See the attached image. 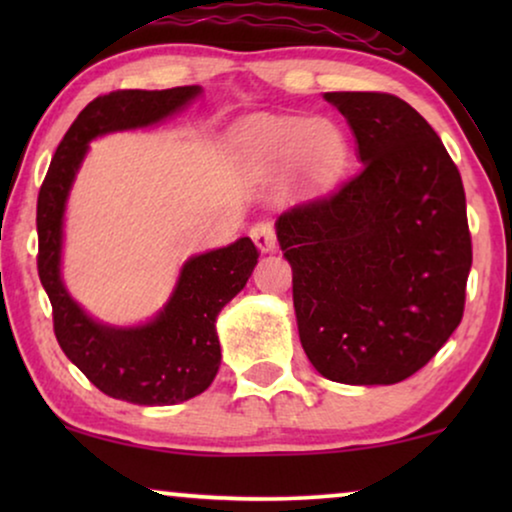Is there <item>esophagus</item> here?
<instances>
[{"mask_svg":"<svg viewBox=\"0 0 512 512\" xmlns=\"http://www.w3.org/2000/svg\"><path fill=\"white\" fill-rule=\"evenodd\" d=\"M249 235L261 251H272L277 247V230H275V223H272L270 219L256 221L254 226H251Z\"/></svg>","mask_w":512,"mask_h":512,"instance_id":"1","label":"esophagus"}]
</instances>
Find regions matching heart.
<instances>
[{"label":"heart","instance_id":"1","mask_svg":"<svg viewBox=\"0 0 512 512\" xmlns=\"http://www.w3.org/2000/svg\"><path fill=\"white\" fill-rule=\"evenodd\" d=\"M237 144L256 160L296 156L300 170L314 181H326L340 170L347 144L342 132L324 118H251L237 130Z\"/></svg>","mask_w":512,"mask_h":512}]
</instances>
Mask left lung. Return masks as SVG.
Instances as JSON below:
<instances>
[{"label": "left lung", "instance_id": "left-lung-1", "mask_svg": "<svg viewBox=\"0 0 512 512\" xmlns=\"http://www.w3.org/2000/svg\"><path fill=\"white\" fill-rule=\"evenodd\" d=\"M324 97L347 118L363 167L275 223L300 342L328 380L396 384L464 317L473 263L464 184L436 130L401 97Z\"/></svg>", "mask_w": 512, "mask_h": 512}]
</instances>
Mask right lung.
Returning a JSON list of instances; mask_svg holds the SVG:
<instances>
[{
    "mask_svg": "<svg viewBox=\"0 0 512 512\" xmlns=\"http://www.w3.org/2000/svg\"><path fill=\"white\" fill-rule=\"evenodd\" d=\"M198 86L114 90L76 116L48 167L37 200L39 279L53 305V331L67 359L102 394L137 405H174L205 391L221 363L216 317L244 289L258 249L249 237L188 258L163 312L137 328L97 324L69 298L60 279L62 214L90 139L144 128L177 114Z\"/></svg>",
    "mask_w": 512,
    "mask_h": 512,
    "instance_id": "1",
    "label": "right lung"
}]
</instances>
